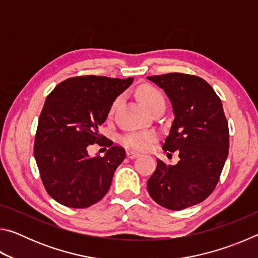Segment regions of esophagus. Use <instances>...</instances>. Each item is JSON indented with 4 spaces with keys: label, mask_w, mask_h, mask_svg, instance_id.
Wrapping results in <instances>:
<instances>
[{
    "label": "esophagus",
    "mask_w": 258,
    "mask_h": 258,
    "mask_svg": "<svg viewBox=\"0 0 258 258\" xmlns=\"http://www.w3.org/2000/svg\"><path fill=\"white\" fill-rule=\"evenodd\" d=\"M126 156H127V158L130 159H133V158H137V157H139L140 155L138 154V152H134V151H126Z\"/></svg>",
    "instance_id": "34e87169"
}]
</instances>
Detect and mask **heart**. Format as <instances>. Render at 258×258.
Here are the masks:
<instances>
[{"label": "heart", "instance_id": "heart-1", "mask_svg": "<svg viewBox=\"0 0 258 258\" xmlns=\"http://www.w3.org/2000/svg\"><path fill=\"white\" fill-rule=\"evenodd\" d=\"M138 98L142 104L148 109L155 107L156 104L164 101L163 94L159 90L151 85H143L138 90ZM117 102V101H116ZM115 102V104H116ZM157 139L155 131H139V132H131L125 134L121 138L123 145L134 150H147L152 142Z\"/></svg>", "mask_w": 258, "mask_h": 258}]
</instances>
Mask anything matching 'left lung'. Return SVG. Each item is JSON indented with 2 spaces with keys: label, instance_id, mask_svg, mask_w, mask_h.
<instances>
[{
  "label": "left lung",
  "instance_id": "obj_1",
  "mask_svg": "<svg viewBox=\"0 0 258 258\" xmlns=\"http://www.w3.org/2000/svg\"><path fill=\"white\" fill-rule=\"evenodd\" d=\"M167 95L174 120L165 151H178L180 160L157 168L148 180L150 197L167 209L181 211L204 202L215 189L229 155V125L221 99L198 76L171 73L148 76Z\"/></svg>",
  "mask_w": 258,
  "mask_h": 258
}]
</instances>
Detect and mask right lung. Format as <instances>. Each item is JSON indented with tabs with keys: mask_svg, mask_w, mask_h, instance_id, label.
Here are the masks:
<instances>
[{
	"mask_svg": "<svg viewBox=\"0 0 258 258\" xmlns=\"http://www.w3.org/2000/svg\"><path fill=\"white\" fill-rule=\"evenodd\" d=\"M133 83L104 76H78L61 82L47 95L38 118L34 157L45 189L63 206L86 208L101 200L113 173L125 159L121 147L91 157L87 147L100 141L99 127L113 101Z\"/></svg>",
	"mask_w": 258,
	"mask_h": 258,
	"instance_id": "add662e5",
	"label": "right lung"
}]
</instances>
